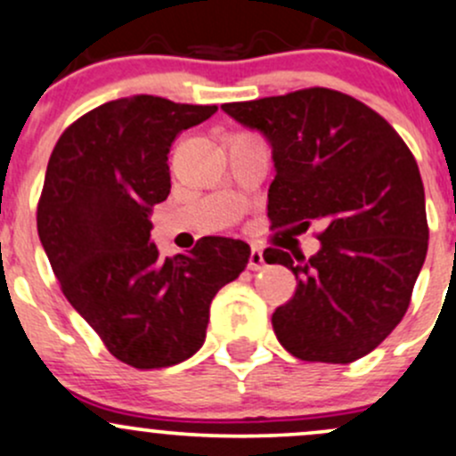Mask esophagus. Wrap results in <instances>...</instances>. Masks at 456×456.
Instances as JSON below:
<instances>
[{
    "label": "esophagus",
    "instance_id": "1",
    "mask_svg": "<svg viewBox=\"0 0 456 456\" xmlns=\"http://www.w3.org/2000/svg\"><path fill=\"white\" fill-rule=\"evenodd\" d=\"M265 265L264 261V252L259 250V248H252L250 250V256H248V268L252 270V273H256V270H261Z\"/></svg>",
    "mask_w": 456,
    "mask_h": 456
}]
</instances>
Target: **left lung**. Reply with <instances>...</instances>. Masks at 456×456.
<instances>
[{"label":"left lung","mask_w":456,"mask_h":456,"mask_svg":"<svg viewBox=\"0 0 456 456\" xmlns=\"http://www.w3.org/2000/svg\"><path fill=\"white\" fill-rule=\"evenodd\" d=\"M273 146V228L301 234L317 222V255L265 248L297 277L273 314L279 344L301 362L353 363L403 319L428 252L419 166L379 112L330 88L224 103Z\"/></svg>","instance_id":"obj_1"}]
</instances>
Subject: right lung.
Returning a JSON list of instances; mask_svg holds the SVG:
<instances>
[{
    "label": "right lung",
    "mask_w": 456,
    "mask_h": 456,
    "mask_svg": "<svg viewBox=\"0 0 456 456\" xmlns=\"http://www.w3.org/2000/svg\"><path fill=\"white\" fill-rule=\"evenodd\" d=\"M215 112L152 94L115 99L73 121L48 159L37 232L53 273L108 353L139 370L204 346L210 301L250 256L226 237L173 259L151 243L148 215L170 192V146Z\"/></svg>",
    "instance_id": "right-lung-1"
}]
</instances>
